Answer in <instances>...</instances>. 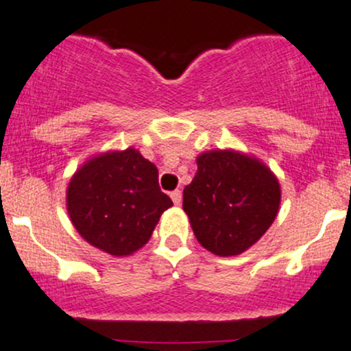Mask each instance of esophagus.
<instances>
[{
	"label": "esophagus",
	"instance_id": "1",
	"mask_svg": "<svg viewBox=\"0 0 351 351\" xmlns=\"http://www.w3.org/2000/svg\"><path fill=\"white\" fill-rule=\"evenodd\" d=\"M181 198H183V196H181L180 189H175V191L171 193V199H173V203H175V204H180Z\"/></svg>",
	"mask_w": 351,
	"mask_h": 351
}]
</instances>
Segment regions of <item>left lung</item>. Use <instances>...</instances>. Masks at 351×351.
Listing matches in <instances>:
<instances>
[{"instance_id":"1","label":"left lung","mask_w":351,"mask_h":351,"mask_svg":"<svg viewBox=\"0 0 351 351\" xmlns=\"http://www.w3.org/2000/svg\"><path fill=\"white\" fill-rule=\"evenodd\" d=\"M183 191V209L198 243L216 256H237L256 244L279 213L280 184L254 156L204 152Z\"/></svg>"}]
</instances>
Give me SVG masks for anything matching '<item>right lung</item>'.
Listing matches in <instances>:
<instances>
[{
	"label": "right lung",
	"mask_w": 351,
	"mask_h": 351,
	"mask_svg": "<svg viewBox=\"0 0 351 351\" xmlns=\"http://www.w3.org/2000/svg\"><path fill=\"white\" fill-rule=\"evenodd\" d=\"M66 204L72 224L88 244L120 257L148 243L173 201L160 189L155 165L127 148L87 160L69 181Z\"/></svg>",
	"instance_id": "right-lung-1"
}]
</instances>
